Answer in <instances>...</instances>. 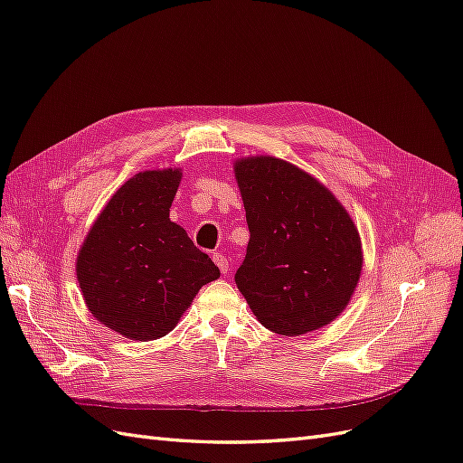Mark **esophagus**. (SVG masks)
Wrapping results in <instances>:
<instances>
[{
  "label": "esophagus",
  "mask_w": 463,
  "mask_h": 463,
  "mask_svg": "<svg viewBox=\"0 0 463 463\" xmlns=\"http://www.w3.org/2000/svg\"><path fill=\"white\" fill-rule=\"evenodd\" d=\"M213 259H214V262L218 264V269L222 270V274H228V270H230V264H228V259L223 257L222 253H214L213 255Z\"/></svg>",
  "instance_id": "esophagus-1"
}]
</instances>
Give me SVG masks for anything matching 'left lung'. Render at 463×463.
I'll use <instances>...</instances> for the list:
<instances>
[{
  "label": "left lung",
  "mask_w": 463,
  "mask_h": 463,
  "mask_svg": "<svg viewBox=\"0 0 463 463\" xmlns=\"http://www.w3.org/2000/svg\"><path fill=\"white\" fill-rule=\"evenodd\" d=\"M249 226L235 272L260 325L301 335L338 317L359 282L357 228L334 194L289 162L257 156L235 164Z\"/></svg>",
  "instance_id": "left-lung-1"
}]
</instances>
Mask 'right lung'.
I'll return each instance as SVG.
<instances>
[{
	"label": "right lung",
	"instance_id": "add662e5",
	"mask_svg": "<svg viewBox=\"0 0 463 463\" xmlns=\"http://www.w3.org/2000/svg\"><path fill=\"white\" fill-rule=\"evenodd\" d=\"M181 172H143L123 184L98 216L77 259L89 311L125 338L170 332L218 266L170 220Z\"/></svg>",
	"mask_w": 463,
	"mask_h": 463
}]
</instances>
